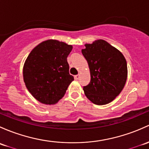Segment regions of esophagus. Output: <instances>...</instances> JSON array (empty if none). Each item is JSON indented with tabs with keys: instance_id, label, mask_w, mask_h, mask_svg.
Returning a JSON list of instances; mask_svg holds the SVG:
<instances>
[{
	"instance_id": "esophagus-1",
	"label": "esophagus",
	"mask_w": 149,
	"mask_h": 149,
	"mask_svg": "<svg viewBox=\"0 0 149 149\" xmlns=\"http://www.w3.org/2000/svg\"><path fill=\"white\" fill-rule=\"evenodd\" d=\"M74 78H75V79H76V80H79V78H80V75L79 74V75H76V76H74Z\"/></svg>"
}]
</instances>
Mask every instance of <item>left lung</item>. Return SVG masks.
<instances>
[{
    "label": "left lung",
    "instance_id": "1",
    "mask_svg": "<svg viewBox=\"0 0 149 149\" xmlns=\"http://www.w3.org/2000/svg\"><path fill=\"white\" fill-rule=\"evenodd\" d=\"M81 50L86 59L91 81L84 87L86 96L94 104L105 105L120 94L128 76L127 63L120 51L99 39Z\"/></svg>",
    "mask_w": 149,
    "mask_h": 149
}]
</instances>
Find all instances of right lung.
<instances>
[{
	"label": "right lung",
	"instance_id": "1",
	"mask_svg": "<svg viewBox=\"0 0 149 149\" xmlns=\"http://www.w3.org/2000/svg\"><path fill=\"white\" fill-rule=\"evenodd\" d=\"M72 48L71 45L50 39L39 43L29 54L23 65V81L39 102L58 103L74 80L67 62Z\"/></svg>",
	"mask_w": 149,
	"mask_h": 149
}]
</instances>
